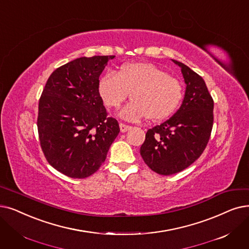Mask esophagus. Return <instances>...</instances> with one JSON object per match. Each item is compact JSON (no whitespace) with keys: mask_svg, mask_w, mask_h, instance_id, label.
I'll list each match as a JSON object with an SVG mask.
<instances>
[{"mask_svg":"<svg viewBox=\"0 0 249 249\" xmlns=\"http://www.w3.org/2000/svg\"><path fill=\"white\" fill-rule=\"evenodd\" d=\"M120 130H121V132H126V131H128V130H130L131 129V126H129V125H126V124H124V123H120Z\"/></svg>","mask_w":249,"mask_h":249,"instance_id":"1","label":"esophagus"}]
</instances>
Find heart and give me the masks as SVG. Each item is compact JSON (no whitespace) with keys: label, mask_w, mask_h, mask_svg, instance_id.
Here are the masks:
<instances>
[{"label":"heart","mask_w":249,"mask_h":249,"mask_svg":"<svg viewBox=\"0 0 249 249\" xmlns=\"http://www.w3.org/2000/svg\"><path fill=\"white\" fill-rule=\"evenodd\" d=\"M105 105L119 107L131 92L132 101L120 111L121 117L137 120L143 117L157 121L169 116L182 96L179 80L156 65L135 62L123 65L118 73L107 71L99 81Z\"/></svg>","instance_id":"obj_1"}]
</instances>
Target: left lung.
<instances>
[{
  "label": "left lung",
  "instance_id": "left-lung-1",
  "mask_svg": "<svg viewBox=\"0 0 249 249\" xmlns=\"http://www.w3.org/2000/svg\"><path fill=\"white\" fill-rule=\"evenodd\" d=\"M181 68L186 89L177 112L160 125L148 129L140 147L144 163L160 175L186 169L203 153L213 123V101L204 80L188 66Z\"/></svg>",
  "mask_w": 249,
  "mask_h": 249
}]
</instances>
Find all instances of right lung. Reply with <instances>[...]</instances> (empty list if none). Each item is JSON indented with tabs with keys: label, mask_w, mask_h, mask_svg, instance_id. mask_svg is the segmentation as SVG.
Here are the masks:
<instances>
[{
	"label": "right lung",
	"mask_w": 249,
	"mask_h": 249,
	"mask_svg": "<svg viewBox=\"0 0 249 249\" xmlns=\"http://www.w3.org/2000/svg\"><path fill=\"white\" fill-rule=\"evenodd\" d=\"M115 56L81 57L53 71L38 104L37 129L49 164L71 178L99 170L120 128L107 117L100 75Z\"/></svg>",
	"instance_id": "add662e5"
}]
</instances>
